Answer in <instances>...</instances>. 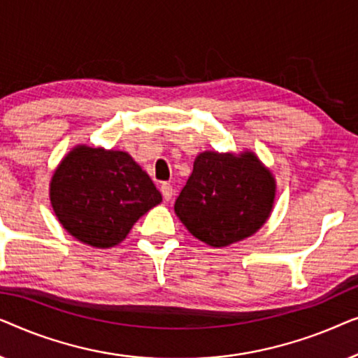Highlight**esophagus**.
I'll return each mask as SVG.
<instances>
[{"mask_svg":"<svg viewBox=\"0 0 358 358\" xmlns=\"http://www.w3.org/2000/svg\"><path fill=\"white\" fill-rule=\"evenodd\" d=\"M159 190L161 194H163V199L168 202V200H171V197H173V187H171V184L168 182H163L159 185Z\"/></svg>","mask_w":358,"mask_h":358,"instance_id":"esophagus-1","label":"esophagus"}]
</instances>
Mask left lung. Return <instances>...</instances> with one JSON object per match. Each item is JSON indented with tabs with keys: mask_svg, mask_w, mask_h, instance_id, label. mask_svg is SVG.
<instances>
[{
	"mask_svg": "<svg viewBox=\"0 0 358 358\" xmlns=\"http://www.w3.org/2000/svg\"><path fill=\"white\" fill-rule=\"evenodd\" d=\"M275 194L272 171L254 151H203L194 161L174 212L192 236L212 248H227L266 224Z\"/></svg>",
	"mask_w": 358,
	"mask_h": 358,
	"instance_id": "8db88e82",
	"label": "left lung"
}]
</instances>
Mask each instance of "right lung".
Masks as SVG:
<instances>
[{"mask_svg": "<svg viewBox=\"0 0 358 358\" xmlns=\"http://www.w3.org/2000/svg\"><path fill=\"white\" fill-rule=\"evenodd\" d=\"M48 195L66 233L97 249L120 244L136 220L163 200L127 151L87 145H76L63 156Z\"/></svg>", "mask_w": 358, "mask_h": 358, "instance_id": "obj_1", "label": "right lung"}]
</instances>
